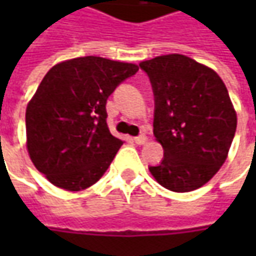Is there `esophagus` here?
<instances>
[{
  "label": "esophagus",
  "mask_w": 256,
  "mask_h": 256,
  "mask_svg": "<svg viewBox=\"0 0 256 256\" xmlns=\"http://www.w3.org/2000/svg\"><path fill=\"white\" fill-rule=\"evenodd\" d=\"M134 141H135V144H138V145H144V144H146L148 138L145 135H140V136H135Z\"/></svg>",
  "instance_id": "obj_1"
}]
</instances>
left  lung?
Segmentation results:
<instances>
[{"mask_svg":"<svg viewBox=\"0 0 256 256\" xmlns=\"http://www.w3.org/2000/svg\"><path fill=\"white\" fill-rule=\"evenodd\" d=\"M140 66L152 85L154 135L164 148L162 162L150 172L170 191H195L228 158L236 131L228 90L212 68L186 55H161Z\"/></svg>","mask_w":256,"mask_h":256,"instance_id":"8db88e82","label":"left lung"}]
</instances>
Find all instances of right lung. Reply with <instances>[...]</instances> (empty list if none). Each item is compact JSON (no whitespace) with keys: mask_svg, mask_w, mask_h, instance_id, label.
<instances>
[{"mask_svg":"<svg viewBox=\"0 0 256 256\" xmlns=\"http://www.w3.org/2000/svg\"><path fill=\"white\" fill-rule=\"evenodd\" d=\"M138 65L80 56L54 65L25 112L26 150L52 185L82 191L102 176L122 141L110 132L106 100Z\"/></svg>","mask_w":256,"mask_h":256,"instance_id":"add662e5","label":"right lung"}]
</instances>
